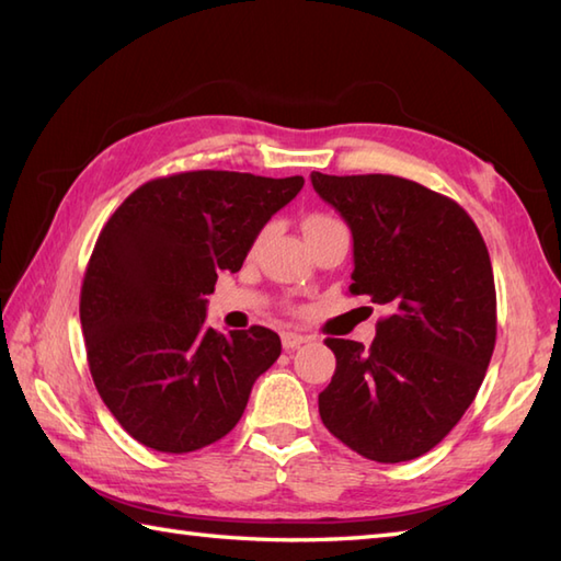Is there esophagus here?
<instances>
[{"instance_id":"1","label":"esophagus","mask_w":561,"mask_h":561,"mask_svg":"<svg viewBox=\"0 0 561 561\" xmlns=\"http://www.w3.org/2000/svg\"><path fill=\"white\" fill-rule=\"evenodd\" d=\"M304 342H308V337L301 335V332H282L284 350H296V347H301Z\"/></svg>"}]
</instances>
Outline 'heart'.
I'll return each mask as SVG.
<instances>
[{
  "label": "heart",
  "instance_id": "obj_1",
  "mask_svg": "<svg viewBox=\"0 0 561 561\" xmlns=\"http://www.w3.org/2000/svg\"><path fill=\"white\" fill-rule=\"evenodd\" d=\"M332 226H340L337 219L328 217V214H313V217H308L304 229L306 233H313V231H323V229H332Z\"/></svg>",
  "mask_w": 561,
  "mask_h": 561
}]
</instances>
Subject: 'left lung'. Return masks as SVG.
<instances>
[{
  "label": "left lung",
  "instance_id": "1",
  "mask_svg": "<svg viewBox=\"0 0 561 561\" xmlns=\"http://www.w3.org/2000/svg\"><path fill=\"white\" fill-rule=\"evenodd\" d=\"M354 238V296L388 306L376 340L328 337L335 376L318 396L332 436L376 462L432 450L478 396L496 342L484 238L458 202L408 178L311 173Z\"/></svg>",
  "mask_w": 561,
  "mask_h": 561
}]
</instances>
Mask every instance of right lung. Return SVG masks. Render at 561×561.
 Returning <instances> with one entry per match:
<instances>
[{
  "label": "right lung",
  "mask_w": 561,
  "mask_h": 561,
  "mask_svg": "<svg viewBox=\"0 0 561 561\" xmlns=\"http://www.w3.org/2000/svg\"><path fill=\"white\" fill-rule=\"evenodd\" d=\"M301 175L187 171L137 187L115 209L81 284V330L105 408L139 444L199 450L241 420L277 332L205 325L217 272H238Z\"/></svg>",
  "instance_id": "right-lung-1"
}]
</instances>
